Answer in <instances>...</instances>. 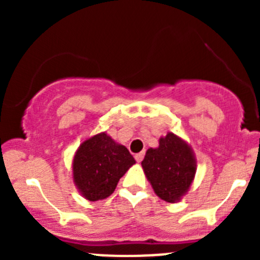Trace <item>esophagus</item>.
I'll return each instance as SVG.
<instances>
[{
    "label": "esophagus",
    "instance_id": "34e87169",
    "mask_svg": "<svg viewBox=\"0 0 260 260\" xmlns=\"http://www.w3.org/2000/svg\"><path fill=\"white\" fill-rule=\"evenodd\" d=\"M143 157H145V152L142 151V152H140V153L136 154L135 158H136V161H137V162H141L143 159Z\"/></svg>",
    "mask_w": 260,
    "mask_h": 260
}]
</instances>
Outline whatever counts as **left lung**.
I'll use <instances>...</instances> for the list:
<instances>
[{"mask_svg":"<svg viewBox=\"0 0 260 260\" xmlns=\"http://www.w3.org/2000/svg\"><path fill=\"white\" fill-rule=\"evenodd\" d=\"M157 148H148L142 169L154 193L167 203H177L195 179L196 158L192 148L179 136L169 132Z\"/></svg>","mask_w":260,"mask_h":260,"instance_id":"left-lung-1","label":"left lung"}]
</instances>
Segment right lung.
I'll return each instance as SVG.
<instances>
[{"label":"right lung","instance_id":"obj_1","mask_svg":"<svg viewBox=\"0 0 260 260\" xmlns=\"http://www.w3.org/2000/svg\"><path fill=\"white\" fill-rule=\"evenodd\" d=\"M135 164L124 146L102 132L84 141L77 149L73 180L86 200H104L114 192L118 181Z\"/></svg>","mask_w":260,"mask_h":260}]
</instances>
